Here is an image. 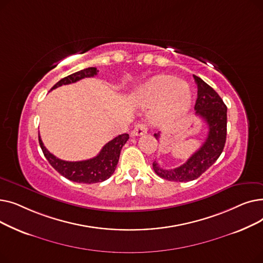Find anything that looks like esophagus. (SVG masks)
<instances>
[{
	"instance_id": "obj_1",
	"label": "esophagus",
	"mask_w": 263,
	"mask_h": 263,
	"mask_svg": "<svg viewBox=\"0 0 263 263\" xmlns=\"http://www.w3.org/2000/svg\"><path fill=\"white\" fill-rule=\"evenodd\" d=\"M145 133H147V126L145 123H139V124H136L131 134L133 136H140Z\"/></svg>"
}]
</instances>
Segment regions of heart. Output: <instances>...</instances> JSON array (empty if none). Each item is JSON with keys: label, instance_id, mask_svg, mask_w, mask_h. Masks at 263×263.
Listing matches in <instances>:
<instances>
[{"label": "heart", "instance_id": "obj_1", "mask_svg": "<svg viewBox=\"0 0 263 263\" xmlns=\"http://www.w3.org/2000/svg\"><path fill=\"white\" fill-rule=\"evenodd\" d=\"M134 100L144 106H155L154 117L167 121L183 114L191 102L189 85L182 80L157 76L136 89Z\"/></svg>", "mask_w": 263, "mask_h": 263}]
</instances>
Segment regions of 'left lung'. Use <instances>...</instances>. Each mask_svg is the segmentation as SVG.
Wrapping results in <instances>:
<instances>
[{
	"label": "left lung",
	"instance_id": "8db88e82",
	"mask_svg": "<svg viewBox=\"0 0 263 263\" xmlns=\"http://www.w3.org/2000/svg\"><path fill=\"white\" fill-rule=\"evenodd\" d=\"M193 77L198 89L195 115L202 118L208 124V136L201 147L181 166L173 170H164L157 161L153 163L156 174L168 181L187 182L195 180L215 163L223 153L226 143L227 106L211 86L200 78L196 76ZM155 137L159 140L160 132L155 133Z\"/></svg>",
	"mask_w": 263,
	"mask_h": 263
}]
</instances>
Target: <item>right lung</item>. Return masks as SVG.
<instances>
[{
    "instance_id": "obj_1",
    "label": "right lung",
    "mask_w": 263,
    "mask_h": 263,
    "mask_svg": "<svg viewBox=\"0 0 263 263\" xmlns=\"http://www.w3.org/2000/svg\"><path fill=\"white\" fill-rule=\"evenodd\" d=\"M97 73H98V70H97V68L95 67L83 69V70L74 72L59 81L57 84L51 88V90L58 88L62 85L76 83L84 78L95 77L97 76ZM38 139H39V145L41 147V150H43L46 159L49 161L51 166L55 171L59 172L62 176H64L65 178L69 179V180H71L73 182L91 184L97 182H102L114 174L118 160H119L121 148L129 140V134L124 133L116 136L115 139L105 144L101 149L99 155L96 156L95 158L85 160V161H78V162L64 161L53 156L44 146V143L41 141L39 135H38Z\"/></svg>"
}]
</instances>
